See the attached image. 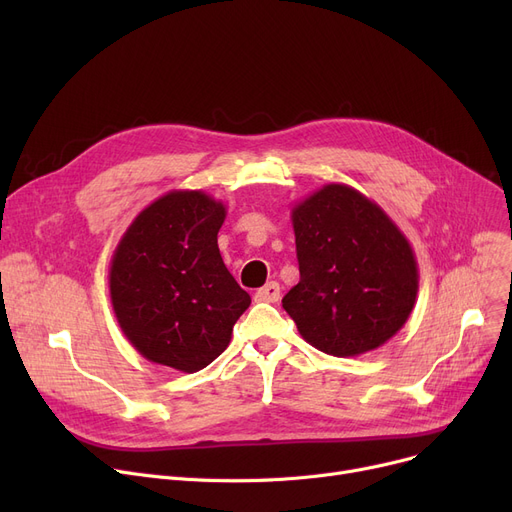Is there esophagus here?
Segmentation results:
<instances>
[{
    "label": "esophagus",
    "mask_w": 512,
    "mask_h": 512,
    "mask_svg": "<svg viewBox=\"0 0 512 512\" xmlns=\"http://www.w3.org/2000/svg\"><path fill=\"white\" fill-rule=\"evenodd\" d=\"M280 299V284L278 282H267L263 288L255 292V301L261 303H276Z\"/></svg>",
    "instance_id": "esophagus-1"
}]
</instances>
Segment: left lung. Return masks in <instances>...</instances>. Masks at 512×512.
Wrapping results in <instances>:
<instances>
[{
  "instance_id": "left-lung-1",
  "label": "left lung",
  "mask_w": 512,
  "mask_h": 512,
  "mask_svg": "<svg viewBox=\"0 0 512 512\" xmlns=\"http://www.w3.org/2000/svg\"><path fill=\"white\" fill-rule=\"evenodd\" d=\"M301 280L282 307L299 334L332 357L386 344L417 303L411 242L357 188L330 182L292 207Z\"/></svg>"
}]
</instances>
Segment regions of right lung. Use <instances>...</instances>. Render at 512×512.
I'll return each mask as SVG.
<instances>
[{
  "mask_svg": "<svg viewBox=\"0 0 512 512\" xmlns=\"http://www.w3.org/2000/svg\"><path fill=\"white\" fill-rule=\"evenodd\" d=\"M226 205L203 191H170L122 234L110 299L126 340L151 363L195 373L218 359L251 305L218 249Z\"/></svg>",
  "mask_w": 512,
  "mask_h": 512,
  "instance_id": "obj_1",
  "label": "right lung"
}]
</instances>
